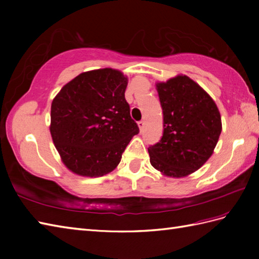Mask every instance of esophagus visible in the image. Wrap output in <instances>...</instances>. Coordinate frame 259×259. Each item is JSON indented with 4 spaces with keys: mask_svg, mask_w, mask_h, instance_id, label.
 <instances>
[{
    "mask_svg": "<svg viewBox=\"0 0 259 259\" xmlns=\"http://www.w3.org/2000/svg\"><path fill=\"white\" fill-rule=\"evenodd\" d=\"M138 125H139V128H140V130H142V129H144V125H145V121H144V120H140V121H138Z\"/></svg>",
    "mask_w": 259,
    "mask_h": 259,
    "instance_id": "obj_1",
    "label": "esophagus"
}]
</instances>
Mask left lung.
Returning a JSON list of instances; mask_svg holds the SVG:
<instances>
[{"label": "left lung", "instance_id": "obj_1", "mask_svg": "<svg viewBox=\"0 0 259 259\" xmlns=\"http://www.w3.org/2000/svg\"><path fill=\"white\" fill-rule=\"evenodd\" d=\"M163 113V133L148 148L153 168L169 177L199 169L216 147L222 119L216 103L187 75L157 84Z\"/></svg>", "mask_w": 259, "mask_h": 259}]
</instances>
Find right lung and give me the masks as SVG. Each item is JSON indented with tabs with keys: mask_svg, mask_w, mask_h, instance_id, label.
Wrapping results in <instances>:
<instances>
[{
	"mask_svg": "<svg viewBox=\"0 0 259 259\" xmlns=\"http://www.w3.org/2000/svg\"><path fill=\"white\" fill-rule=\"evenodd\" d=\"M128 79L117 70L81 73L51 104V136L71 171L100 177L118 166L131 138L139 134L124 98Z\"/></svg>",
	"mask_w": 259,
	"mask_h": 259,
	"instance_id": "right-lung-1",
	"label": "right lung"
}]
</instances>
